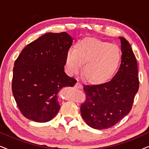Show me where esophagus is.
Returning a JSON list of instances; mask_svg holds the SVG:
<instances>
[{
	"label": "esophagus",
	"mask_w": 149,
	"mask_h": 149,
	"mask_svg": "<svg viewBox=\"0 0 149 149\" xmlns=\"http://www.w3.org/2000/svg\"><path fill=\"white\" fill-rule=\"evenodd\" d=\"M74 87L77 89H81L82 88V85L79 82H77L76 84L74 85Z\"/></svg>",
	"instance_id": "1"
}]
</instances>
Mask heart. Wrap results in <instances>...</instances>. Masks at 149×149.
I'll return each mask as SVG.
<instances>
[{"instance_id": "obj_1", "label": "heart", "mask_w": 149, "mask_h": 149, "mask_svg": "<svg viewBox=\"0 0 149 149\" xmlns=\"http://www.w3.org/2000/svg\"><path fill=\"white\" fill-rule=\"evenodd\" d=\"M121 61L119 48L93 38H85L77 42L74 50L67 51L65 58L66 68L71 74L80 70L85 79L93 83H101L111 79L119 68Z\"/></svg>"}]
</instances>
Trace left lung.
I'll return each mask as SVG.
<instances>
[{
	"mask_svg": "<svg viewBox=\"0 0 149 149\" xmlns=\"http://www.w3.org/2000/svg\"><path fill=\"white\" fill-rule=\"evenodd\" d=\"M121 40V63L117 74L109 82L83 85L86 95L81 105V113L87 125L97 130L116 125L131 111L139 89L138 65L129 42Z\"/></svg>",
	"mask_w": 149,
	"mask_h": 149,
	"instance_id": "1",
	"label": "left lung"
}]
</instances>
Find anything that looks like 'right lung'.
I'll return each instance as SVG.
<instances>
[{"mask_svg":"<svg viewBox=\"0 0 149 149\" xmlns=\"http://www.w3.org/2000/svg\"><path fill=\"white\" fill-rule=\"evenodd\" d=\"M72 42L66 32H49L27 45L16 59L12 92L26 118L44 123L58 113L59 91L73 87L77 82L64 70L66 52Z\"/></svg>","mask_w":149,"mask_h":149,"instance_id":"right-lung-1","label":"right lung"}]
</instances>
